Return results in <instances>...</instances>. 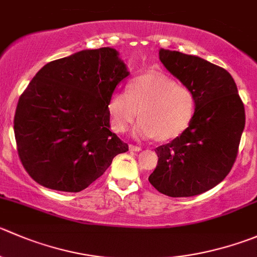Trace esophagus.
Segmentation results:
<instances>
[{
	"label": "esophagus",
	"mask_w": 257,
	"mask_h": 257,
	"mask_svg": "<svg viewBox=\"0 0 257 257\" xmlns=\"http://www.w3.org/2000/svg\"><path fill=\"white\" fill-rule=\"evenodd\" d=\"M129 149H131L132 152H139V151H142L141 147H138V146H133V144H131V146H129Z\"/></svg>",
	"instance_id": "esophagus-1"
}]
</instances>
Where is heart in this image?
<instances>
[{
    "mask_svg": "<svg viewBox=\"0 0 257 257\" xmlns=\"http://www.w3.org/2000/svg\"><path fill=\"white\" fill-rule=\"evenodd\" d=\"M195 109L191 89L158 73L138 76L129 84L128 91H115L108 101L111 128L116 133L125 132L141 116L134 128V136L139 139L177 138L189 125Z\"/></svg>",
    "mask_w": 257,
    "mask_h": 257,
    "instance_id": "1",
    "label": "heart"
}]
</instances>
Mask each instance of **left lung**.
<instances>
[{
	"label": "left lung",
	"instance_id": "left-lung-1",
	"mask_svg": "<svg viewBox=\"0 0 257 257\" xmlns=\"http://www.w3.org/2000/svg\"><path fill=\"white\" fill-rule=\"evenodd\" d=\"M164 68L195 94L186 131L156 148L152 186L169 197H191L213 188L235 163L245 128V108L228 71L202 57L159 50Z\"/></svg>",
	"mask_w": 257,
	"mask_h": 257
}]
</instances>
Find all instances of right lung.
<instances>
[{
    "label": "right lung",
    "instance_id": "1",
    "mask_svg": "<svg viewBox=\"0 0 257 257\" xmlns=\"http://www.w3.org/2000/svg\"><path fill=\"white\" fill-rule=\"evenodd\" d=\"M129 71L113 47L49 62L20 96L14 120L27 173L46 188L80 192L128 144L110 132L108 101Z\"/></svg>",
    "mask_w": 257,
    "mask_h": 257
}]
</instances>
